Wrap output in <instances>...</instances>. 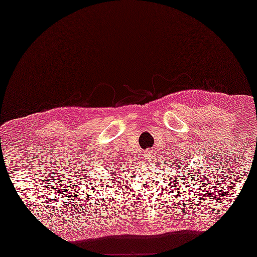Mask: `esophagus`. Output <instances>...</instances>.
<instances>
[{"label": "esophagus", "instance_id": "34e87169", "mask_svg": "<svg viewBox=\"0 0 257 257\" xmlns=\"http://www.w3.org/2000/svg\"><path fill=\"white\" fill-rule=\"evenodd\" d=\"M150 153V152H149ZM153 156H150V154H147V158H146V159H151V158H152Z\"/></svg>", "mask_w": 257, "mask_h": 257}]
</instances>
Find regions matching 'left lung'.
<instances>
[{
    "mask_svg": "<svg viewBox=\"0 0 257 257\" xmlns=\"http://www.w3.org/2000/svg\"><path fill=\"white\" fill-rule=\"evenodd\" d=\"M175 166H178V167H180V165H179V161H177V163H175ZM181 170H182V167H181Z\"/></svg>",
    "mask_w": 257,
    "mask_h": 257,
    "instance_id": "1",
    "label": "left lung"
}]
</instances>
